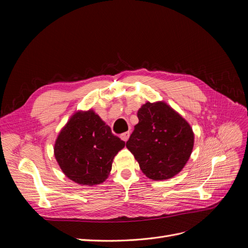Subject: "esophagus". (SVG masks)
<instances>
[{
  "label": "esophagus",
  "instance_id": "obj_1",
  "mask_svg": "<svg viewBox=\"0 0 248 248\" xmlns=\"http://www.w3.org/2000/svg\"><path fill=\"white\" fill-rule=\"evenodd\" d=\"M129 136H130V132L127 131V132L122 133L121 136H120V138H121V140H123L124 141H127V140H128V139H129Z\"/></svg>",
  "mask_w": 248,
  "mask_h": 248
}]
</instances>
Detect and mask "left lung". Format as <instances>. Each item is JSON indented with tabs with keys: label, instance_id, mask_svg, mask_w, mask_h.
I'll return each instance as SVG.
<instances>
[{
	"label": "left lung",
	"instance_id": "1",
	"mask_svg": "<svg viewBox=\"0 0 248 248\" xmlns=\"http://www.w3.org/2000/svg\"><path fill=\"white\" fill-rule=\"evenodd\" d=\"M138 118L126 147L141 171L155 181L179 174L193 149L194 133L189 123L164 101L142 104Z\"/></svg>",
	"mask_w": 248,
	"mask_h": 248
}]
</instances>
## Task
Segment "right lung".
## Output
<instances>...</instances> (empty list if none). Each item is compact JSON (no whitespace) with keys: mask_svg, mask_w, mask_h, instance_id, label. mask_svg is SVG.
<instances>
[{"mask_svg":"<svg viewBox=\"0 0 248 248\" xmlns=\"http://www.w3.org/2000/svg\"><path fill=\"white\" fill-rule=\"evenodd\" d=\"M124 147L93 109L78 110L59 132L54 154L67 178L93 186L108 179L114 157Z\"/></svg>","mask_w":248,"mask_h":248,"instance_id":"add662e5","label":"right lung"}]
</instances>
